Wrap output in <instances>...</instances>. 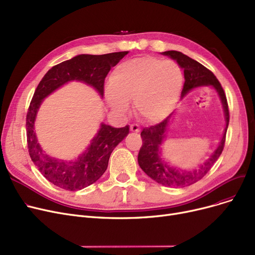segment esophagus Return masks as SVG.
I'll list each match as a JSON object with an SVG mask.
<instances>
[{
	"instance_id": "1",
	"label": "esophagus",
	"mask_w": 255,
	"mask_h": 255,
	"mask_svg": "<svg viewBox=\"0 0 255 255\" xmlns=\"http://www.w3.org/2000/svg\"><path fill=\"white\" fill-rule=\"evenodd\" d=\"M130 130L132 131V132H139L140 131V127L137 125V124H131L130 125Z\"/></svg>"
}]
</instances>
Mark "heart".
<instances>
[{
    "instance_id": "1",
    "label": "heart",
    "mask_w": 255,
    "mask_h": 255,
    "mask_svg": "<svg viewBox=\"0 0 255 255\" xmlns=\"http://www.w3.org/2000/svg\"><path fill=\"white\" fill-rule=\"evenodd\" d=\"M108 99L112 105L125 112L128 100H135L138 115L148 122L167 116L178 100L182 72L172 60L153 56L129 59L120 63L110 79Z\"/></svg>"
}]
</instances>
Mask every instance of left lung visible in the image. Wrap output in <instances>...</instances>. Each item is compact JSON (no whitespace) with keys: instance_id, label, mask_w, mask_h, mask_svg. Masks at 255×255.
I'll return each instance as SVG.
<instances>
[{"instance_id":"8db88e82","label":"left lung","mask_w":255,"mask_h":255,"mask_svg":"<svg viewBox=\"0 0 255 255\" xmlns=\"http://www.w3.org/2000/svg\"><path fill=\"white\" fill-rule=\"evenodd\" d=\"M162 54L175 59L183 69L185 81L183 84V90L181 92V97L189 93V91H191L194 87L201 85H212L216 88L218 94L220 95L221 100H222L226 118L225 133L219 147L213 153L210 158H208V160H206L200 168L191 172L180 171L169 167L168 164L163 163L160 158L159 147L163 141L164 131L167 129L169 120L172 115L165 118L159 124L151 126L149 128H143L141 130L140 137L142 139V145L139 149L137 157L138 164L141 170L159 184L170 187H184L203 178L220 157L225 146L226 131L229 124V109L223 87L212 71H209L204 65L186 56L181 52L167 51Z\"/></svg>"}]
</instances>
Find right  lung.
I'll use <instances>...</instances> for the list:
<instances>
[{
  "label": "right lung",
  "mask_w": 255,
  "mask_h": 255,
  "mask_svg": "<svg viewBox=\"0 0 255 255\" xmlns=\"http://www.w3.org/2000/svg\"><path fill=\"white\" fill-rule=\"evenodd\" d=\"M127 53L78 55L54 65L37 85L26 118L28 151L39 172L54 185L66 191H79L96 182L106 171L110 154L129 133V127L127 125L123 128H114L102 124L90 148L78 159L70 162L59 161L42 153L35 136L34 121L41 101L59 86L71 80L90 84L103 96L107 74Z\"/></svg>",
  "instance_id": "right-lung-1"
}]
</instances>
